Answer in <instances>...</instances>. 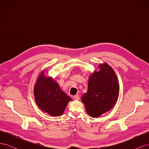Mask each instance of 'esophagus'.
Listing matches in <instances>:
<instances>
[{
	"label": "esophagus",
	"mask_w": 149,
	"mask_h": 149,
	"mask_svg": "<svg viewBox=\"0 0 149 149\" xmlns=\"http://www.w3.org/2000/svg\"><path fill=\"white\" fill-rule=\"evenodd\" d=\"M73 98L76 100H79V96L78 95V94H76V95H74L73 96Z\"/></svg>",
	"instance_id": "obj_1"
}]
</instances>
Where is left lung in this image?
Here are the masks:
<instances>
[{
    "label": "left lung",
    "instance_id": "1",
    "mask_svg": "<svg viewBox=\"0 0 149 149\" xmlns=\"http://www.w3.org/2000/svg\"><path fill=\"white\" fill-rule=\"evenodd\" d=\"M99 68L90 76L88 91L81 97L86 110L92 118L112 109L119 94L118 79L113 69L106 63L100 64Z\"/></svg>",
    "mask_w": 149,
    "mask_h": 149
}]
</instances>
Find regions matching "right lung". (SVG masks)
Listing matches in <instances>:
<instances>
[{"label":"right lung","mask_w":149,"mask_h":149,"mask_svg":"<svg viewBox=\"0 0 149 149\" xmlns=\"http://www.w3.org/2000/svg\"><path fill=\"white\" fill-rule=\"evenodd\" d=\"M42 71L34 87L36 103L42 111L52 116H60L71 99L60 89L52 78L46 77Z\"/></svg>","instance_id":"obj_1"}]
</instances>
